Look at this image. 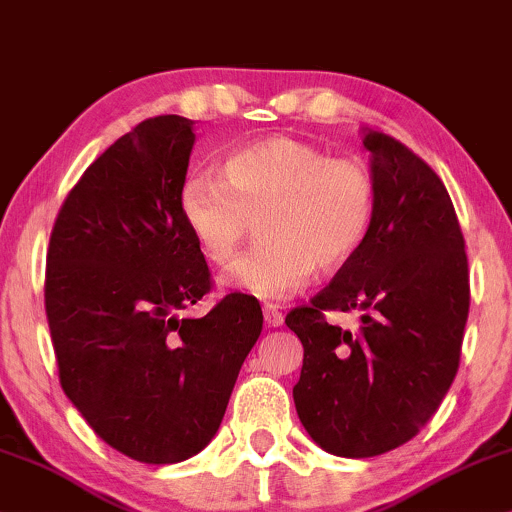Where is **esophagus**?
<instances>
[{"label": "esophagus", "instance_id": "obj_1", "mask_svg": "<svg viewBox=\"0 0 512 512\" xmlns=\"http://www.w3.org/2000/svg\"><path fill=\"white\" fill-rule=\"evenodd\" d=\"M262 314H264V323H267V326H271V328L283 326V321H286V316L278 312V307H274V304H264Z\"/></svg>", "mask_w": 512, "mask_h": 512}]
</instances>
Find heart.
I'll list each match as a JSON object with an SVG mask.
<instances>
[{
	"label": "heart",
	"instance_id": "heart-1",
	"mask_svg": "<svg viewBox=\"0 0 512 512\" xmlns=\"http://www.w3.org/2000/svg\"><path fill=\"white\" fill-rule=\"evenodd\" d=\"M222 177L191 174L181 217L203 255L229 264L260 219V245L226 283L260 300H283L319 271L357 255L375 215V179L354 158H333L309 141L271 134L231 151Z\"/></svg>",
	"mask_w": 512,
	"mask_h": 512
}]
</instances>
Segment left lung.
<instances>
[{
    "label": "left lung",
    "mask_w": 512,
    "mask_h": 512,
    "mask_svg": "<svg viewBox=\"0 0 512 512\" xmlns=\"http://www.w3.org/2000/svg\"><path fill=\"white\" fill-rule=\"evenodd\" d=\"M375 179L364 245L312 304L286 316L304 347L297 416L323 451L371 458L406 444L439 409L470 309L465 241L442 179L397 139L361 129ZM362 312L357 334L323 311Z\"/></svg>",
    "instance_id": "1"
}]
</instances>
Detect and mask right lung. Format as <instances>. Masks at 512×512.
<instances>
[{"mask_svg": "<svg viewBox=\"0 0 512 512\" xmlns=\"http://www.w3.org/2000/svg\"><path fill=\"white\" fill-rule=\"evenodd\" d=\"M193 120L139 122L99 155L58 212L44 304L61 387L108 446L139 463L196 456L217 435L262 333L255 297L200 319L210 269L181 217Z\"/></svg>", "mask_w": 512, "mask_h": 512, "instance_id": "1", "label": "right lung"}]
</instances>
